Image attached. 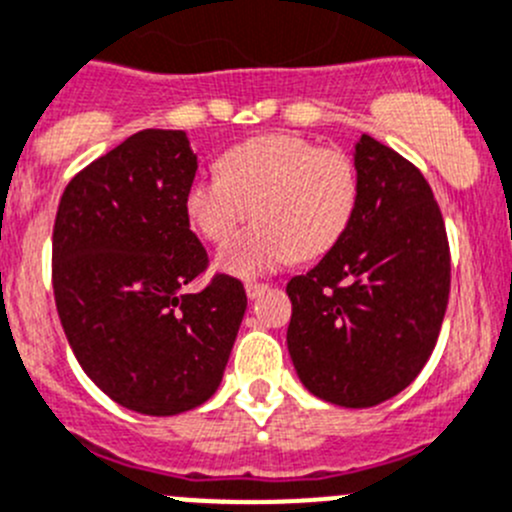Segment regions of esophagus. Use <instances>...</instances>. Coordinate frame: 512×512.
Here are the masks:
<instances>
[{
    "label": "esophagus",
    "instance_id": "obj_1",
    "mask_svg": "<svg viewBox=\"0 0 512 512\" xmlns=\"http://www.w3.org/2000/svg\"><path fill=\"white\" fill-rule=\"evenodd\" d=\"M245 290H247V297H250V300H255V297H260L262 292L267 290V285L265 282H247Z\"/></svg>",
    "mask_w": 512,
    "mask_h": 512
}]
</instances>
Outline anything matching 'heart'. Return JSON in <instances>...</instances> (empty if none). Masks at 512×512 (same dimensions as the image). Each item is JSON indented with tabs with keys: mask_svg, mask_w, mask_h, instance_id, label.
Returning <instances> with one entry per match:
<instances>
[{
	"mask_svg": "<svg viewBox=\"0 0 512 512\" xmlns=\"http://www.w3.org/2000/svg\"><path fill=\"white\" fill-rule=\"evenodd\" d=\"M360 195L352 157L290 132L252 137L187 185L185 215L207 242L230 240L255 207L257 225L227 242L217 267L255 277L320 257L345 235Z\"/></svg>",
	"mask_w": 512,
	"mask_h": 512,
	"instance_id": "b5f03b06",
	"label": "heart"
}]
</instances>
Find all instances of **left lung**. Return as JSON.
<instances>
[{
    "label": "left lung",
    "instance_id": "obj_1",
    "mask_svg": "<svg viewBox=\"0 0 512 512\" xmlns=\"http://www.w3.org/2000/svg\"><path fill=\"white\" fill-rule=\"evenodd\" d=\"M355 215L307 275L287 282V350L302 385L342 408H372L418 377L450 295L445 222L423 172L362 135Z\"/></svg>",
    "mask_w": 512,
    "mask_h": 512
}]
</instances>
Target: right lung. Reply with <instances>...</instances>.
Returning <instances> with one entry per match:
<instances>
[{
  "mask_svg": "<svg viewBox=\"0 0 512 512\" xmlns=\"http://www.w3.org/2000/svg\"><path fill=\"white\" fill-rule=\"evenodd\" d=\"M197 155L182 130H142L69 180L52 232L59 320L89 380L122 408L177 415L220 388L247 295L207 270L185 215Z\"/></svg>",
  "mask_w": 512,
  "mask_h": 512,
  "instance_id": "obj_1",
  "label": "right lung"
}]
</instances>
